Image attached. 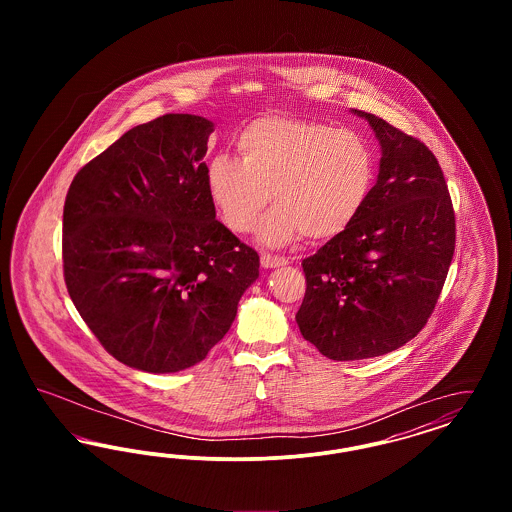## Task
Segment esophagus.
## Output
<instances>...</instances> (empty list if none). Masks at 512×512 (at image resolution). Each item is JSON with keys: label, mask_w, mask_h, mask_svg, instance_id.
<instances>
[{"label": "esophagus", "mask_w": 512, "mask_h": 512, "mask_svg": "<svg viewBox=\"0 0 512 512\" xmlns=\"http://www.w3.org/2000/svg\"><path fill=\"white\" fill-rule=\"evenodd\" d=\"M261 265L265 268L284 267V265H288V259L278 257V255H270V253H261Z\"/></svg>", "instance_id": "34e87169"}]
</instances>
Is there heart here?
I'll return each instance as SVG.
<instances>
[{
    "mask_svg": "<svg viewBox=\"0 0 512 512\" xmlns=\"http://www.w3.org/2000/svg\"><path fill=\"white\" fill-rule=\"evenodd\" d=\"M236 147L240 161L228 155L209 161L205 188L236 234L253 228L270 194L276 205L257 226L263 244L340 236L363 213L376 182L374 147L351 128L261 117L238 132Z\"/></svg>",
    "mask_w": 512,
    "mask_h": 512,
    "instance_id": "1",
    "label": "heart"
}]
</instances>
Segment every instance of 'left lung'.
Here are the masks:
<instances>
[{
	"label": "left lung",
	"instance_id": "8db88e82",
	"mask_svg": "<svg viewBox=\"0 0 512 512\" xmlns=\"http://www.w3.org/2000/svg\"><path fill=\"white\" fill-rule=\"evenodd\" d=\"M382 146L363 213L303 259L301 336L332 361L380 357L434 313L455 253V211L436 155L390 122L355 109Z\"/></svg>",
	"mask_w": 512,
	"mask_h": 512
}]
</instances>
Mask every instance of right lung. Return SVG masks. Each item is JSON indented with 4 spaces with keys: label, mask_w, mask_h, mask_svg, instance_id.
I'll use <instances>...</instances> for the list:
<instances>
[{
    "label": "right lung",
    "mask_w": 512,
    "mask_h": 512,
    "mask_svg": "<svg viewBox=\"0 0 512 512\" xmlns=\"http://www.w3.org/2000/svg\"><path fill=\"white\" fill-rule=\"evenodd\" d=\"M213 122L171 113L134 126L84 165L63 209V274L109 355L167 374L201 363L259 278V255L205 188Z\"/></svg>",
    "instance_id": "1"
}]
</instances>
